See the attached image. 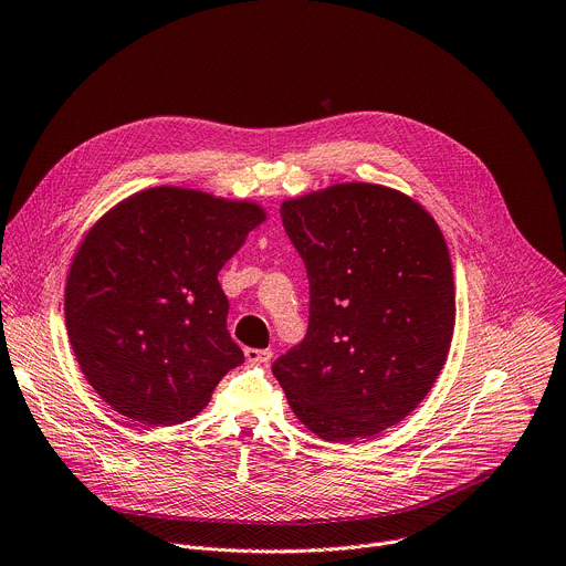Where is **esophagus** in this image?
I'll return each instance as SVG.
<instances>
[{
    "instance_id": "1",
    "label": "esophagus",
    "mask_w": 566,
    "mask_h": 566,
    "mask_svg": "<svg viewBox=\"0 0 566 566\" xmlns=\"http://www.w3.org/2000/svg\"><path fill=\"white\" fill-rule=\"evenodd\" d=\"M245 358L250 364H260V366H266L271 358H273V352L271 349H254V347H248L245 349Z\"/></svg>"
}]
</instances>
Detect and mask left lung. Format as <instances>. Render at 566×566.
I'll list each match as a JSON object with an SVG mask.
<instances>
[{
	"label": "left lung",
	"mask_w": 566,
	"mask_h": 566,
	"mask_svg": "<svg viewBox=\"0 0 566 566\" xmlns=\"http://www.w3.org/2000/svg\"><path fill=\"white\" fill-rule=\"evenodd\" d=\"M280 212L310 277V327L273 375L318 438L377 436L427 397L447 361V241L418 200L370 182L304 193Z\"/></svg>",
	"instance_id": "left-lung-1"
}]
</instances>
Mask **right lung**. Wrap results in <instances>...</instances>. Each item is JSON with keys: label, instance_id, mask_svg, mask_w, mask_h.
<instances>
[{"label": "right lung", "instance_id": "obj_1", "mask_svg": "<svg viewBox=\"0 0 566 566\" xmlns=\"http://www.w3.org/2000/svg\"><path fill=\"white\" fill-rule=\"evenodd\" d=\"M264 221L250 200L153 187L85 234L67 275L65 323L85 379L119 416L185 422L243 364L219 271Z\"/></svg>", "mask_w": 566, "mask_h": 566}]
</instances>
